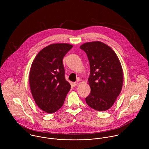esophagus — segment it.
I'll list each match as a JSON object with an SVG mask.
<instances>
[{"instance_id":"esophagus-1","label":"esophagus","mask_w":149,"mask_h":149,"mask_svg":"<svg viewBox=\"0 0 149 149\" xmlns=\"http://www.w3.org/2000/svg\"><path fill=\"white\" fill-rule=\"evenodd\" d=\"M78 82H73V83H72V86H73L74 87H76L77 86H78Z\"/></svg>"}]
</instances>
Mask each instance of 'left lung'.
Wrapping results in <instances>:
<instances>
[{
    "label": "left lung",
    "instance_id": "left-lung-1",
    "mask_svg": "<svg viewBox=\"0 0 149 149\" xmlns=\"http://www.w3.org/2000/svg\"><path fill=\"white\" fill-rule=\"evenodd\" d=\"M80 48L87 54L90 65L91 93L86 101L95 110H107L122 90L123 71L120 61L115 52L100 41L86 42Z\"/></svg>",
    "mask_w": 149,
    "mask_h": 149
}]
</instances>
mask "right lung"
<instances>
[{
	"label": "right lung",
	"mask_w": 149,
	"mask_h": 149,
	"mask_svg": "<svg viewBox=\"0 0 149 149\" xmlns=\"http://www.w3.org/2000/svg\"><path fill=\"white\" fill-rule=\"evenodd\" d=\"M72 47L64 43L51 44L37 54L31 65L29 76L31 93L39 109L47 113L58 111L70 90L62 59Z\"/></svg>",
	"instance_id": "obj_1"
}]
</instances>
